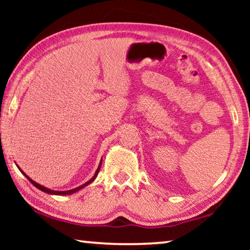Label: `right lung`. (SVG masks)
I'll return each instance as SVG.
<instances>
[{"mask_svg":"<svg viewBox=\"0 0 250 250\" xmlns=\"http://www.w3.org/2000/svg\"><path fill=\"white\" fill-rule=\"evenodd\" d=\"M101 163H103V162H101V161H100V164H99V167H98V168H97V171H96V173H95V175L92 176V179H90L89 181L86 182V183H84V184H83V185L78 186V188H73V189H69V191H53V189H49V188H45V186H42V185H40L39 183H36L35 181H33L32 179H29V177H28L26 174H25V173H24L22 170H21V168H20L19 167H18L20 168V171L22 172L23 174L27 177V180H28L29 182H31V183H32L34 186H35V188H39V189H41V191H43V192L47 193V194H53V195H70V194H73V193L78 192L79 189H82V188H84V186H87L88 184H90L91 182L96 179L97 175H98V173H99L100 167H101Z\"/></svg>","mask_w":250,"mask_h":250,"instance_id":"right-lung-1","label":"right lung"}]
</instances>
